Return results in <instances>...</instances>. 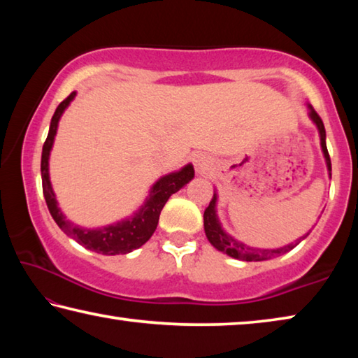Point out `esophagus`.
Segmentation results:
<instances>
[{
  "label": "esophagus",
  "mask_w": 358,
  "mask_h": 358,
  "mask_svg": "<svg viewBox=\"0 0 358 358\" xmlns=\"http://www.w3.org/2000/svg\"><path fill=\"white\" fill-rule=\"evenodd\" d=\"M211 166V157L208 155H196L194 156V167H196L197 173H202L205 171H208Z\"/></svg>",
  "instance_id": "1"
}]
</instances>
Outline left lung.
<instances>
[{
	"instance_id": "1",
	"label": "left lung",
	"mask_w": 358,
	"mask_h": 358,
	"mask_svg": "<svg viewBox=\"0 0 358 358\" xmlns=\"http://www.w3.org/2000/svg\"><path fill=\"white\" fill-rule=\"evenodd\" d=\"M308 107H310V118L314 121V124L317 126V131L320 136V147H322L327 169H329V175L331 177V161H330L329 150H327V145H325L324 123L317 115V112L313 108V106H308ZM216 199H217L216 194H213V199L210 201V205L205 208V213H203L205 235H207L208 241L216 248L217 251H222L224 254H227V256L234 257V259L246 260V262H259V260L273 259V257L281 256V254L289 252L290 250H294V248L308 235L306 234L305 237H300L299 240H295V243H290V245H286L282 248H276V250H260V248L248 246L245 243H241V241L235 240L234 237H230L229 234L224 232V229L221 227V222H220V220H217V215H216Z\"/></svg>"
}]
</instances>
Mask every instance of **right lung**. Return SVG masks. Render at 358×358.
Wrapping results in <instances>:
<instances>
[{
	"label": "right lung",
	"instance_id": "add662e5",
	"mask_svg": "<svg viewBox=\"0 0 358 358\" xmlns=\"http://www.w3.org/2000/svg\"><path fill=\"white\" fill-rule=\"evenodd\" d=\"M76 98V92H72L68 98L63 102H59L55 113H53L50 121V129H48V136L42 147V157H41V175H42V191H44V197L47 202L48 211L58 227L63 230L66 235L74 238L78 245L92 250L94 252L106 254V256H115V254H126L132 250H137L142 245L147 243L151 235L156 230L157 221H159L161 210L164 208L169 197L180 191L186 183L194 178V167L191 164L185 166L181 171L169 173L156 181L151 187L150 196L142 205L138 211H136L134 216L123 220L117 224H110L107 227L99 229H83L76 226L74 222L66 220V216L58 208L55 192L52 189L50 178H48V156H50V150L53 141L57 136L58 121L62 118L66 107L71 104V101Z\"/></svg>",
	"mask_w": 358,
	"mask_h": 358
}]
</instances>
